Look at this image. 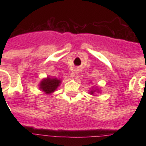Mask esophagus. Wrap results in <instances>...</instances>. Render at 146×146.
<instances>
[{
  "label": "esophagus",
  "mask_w": 146,
  "mask_h": 146,
  "mask_svg": "<svg viewBox=\"0 0 146 146\" xmlns=\"http://www.w3.org/2000/svg\"><path fill=\"white\" fill-rule=\"evenodd\" d=\"M78 73V72H77V70H75V72H74V76H75V75H76Z\"/></svg>",
  "instance_id": "1"
}]
</instances>
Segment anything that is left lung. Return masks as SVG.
<instances>
[{
    "instance_id": "obj_1",
    "label": "left lung",
    "mask_w": 146,
    "mask_h": 146,
    "mask_svg": "<svg viewBox=\"0 0 146 146\" xmlns=\"http://www.w3.org/2000/svg\"><path fill=\"white\" fill-rule=\"evenodd\" d=\"M100 92V89L98 88V87H94L93 88H91V90L89 91V94H91L92 95H95V93H99Z\"/></svg>"
}]
</instances>
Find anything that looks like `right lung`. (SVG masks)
I'll use <instances>...</instances> for the list:
<instances>
[{
    "label": "right lung",
    "mask_w": 146,
    "mask_h": 146,
    "mask_svg": "<svg viewBox=\"0 0 146 146\" xmlns=\"http://www.w3.org/2000/svg\"><path fill=\"white\" fill-rule=\"evenodd\" d=\"M62 80L52 76H47L46 78L41 80L39 84V88L45 95H51L54 92L57 88L60 86Z\"/></svg>",
    "instance_id": "obj_1"
}]
</instances>
